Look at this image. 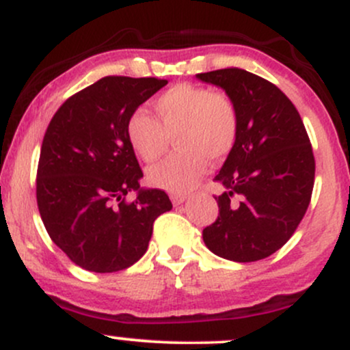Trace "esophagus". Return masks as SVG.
Returning <instances> with one entry per match:
<instances>
[{
	"instance_id": "obj_1",
	"label": "esophagus",
	"mask_w": 350,
	"mask_h": 350,
	"mask_svg": "<svg viewBox=\"0 0 350 350\" xmlns=\"http://www.w3.org/2000/svg\"><path fill=\"white\" fill-rule=\"evenodd\" d=\"M186 199H187L186 194H171V200L174 206H180V204H183Z\"/></svg>"
}]
</instances>
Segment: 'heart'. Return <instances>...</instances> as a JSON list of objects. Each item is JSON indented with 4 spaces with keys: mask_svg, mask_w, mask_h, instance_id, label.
I'll return each mask as SVG.
<instances>
[{
    "mask_svg": "<svg viewBox=\"0 0 350 350\" xmlns=\"http://www.w3.org/2000/svg\"><path fill=\"white\" fill-rule=\"evenodd\" d=\"M158 120L135 111L126 123V136L144 163L161 159L176 135L179 151L151 167L152 186L170 192H186L206 174L208 158L222 159L234 148L239 113L234 100L224 92L179 83L154 100Z\"/></svg>",
    "mask_w": 350,
    "mask_h": 350,
    "instance_id": "heart-1",
    "label": "heart"
}]
</instances>
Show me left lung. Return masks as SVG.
Segmentation results:
<instances>
[{
  "mask_svg": "<svg viewBox=\"0 0 350 350\" xmlns=\"http://www.w3.org/2000/svg\"><path fill=\"white\" fill-rule=\"evenodd\" d=\"M234 100L239 133L222 170L219 217L204 243L232 262H256L280 250L306 214L314 186V154L303 120L275 83L243 69L198 74Z\"/></svg>",
  "mask_w": 350,
  "mask_h": 350,
  "instance_id": "obj_1",
  "label": "left lung"
}]
</instances>
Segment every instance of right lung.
Listing matches in <instances>:
<instances>
[{"label": "right lung", "instance_id": "1", "mask_svg": "<svg viewBox=\"0 0 350 350\" xmlns=\"http://www.w3.org/2000/svg\"><path fill=\"white\" fill-rule=\"evenodd\" d=\"M167 80L108 75L72 95L44 135L36 198L47 234L80 268L124 270L148 250L152 224L172 204L139 189L143 171L126 136L136 108ZM138 190L133 203L128 191Z\"/></svg>", "mask_w": 350, "mask_h": 350}]
</instances>
